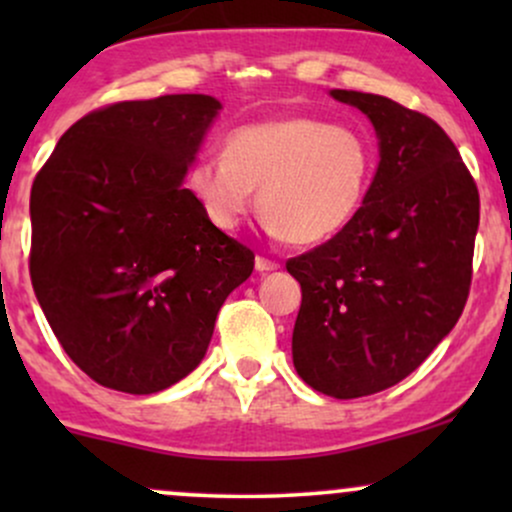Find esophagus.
Listing matches in <instances>:
<instances>
[{
  "mask_svg": "<svg viewBox=\"0 0 512 512\" xmlns=\"http://www.w3.org/2000/svg\"><path fill=\"white\" fill-rule=\"evenodd\" d=\"M255 269L257 272H274V269H279V264H276L274 260H267V257H255Z\"/></svg>",
  "mask_w": 512,
  "mask_h": 512,
  "instance_id": "34e87169",
  "label": "esophagus"
}]
</instances>
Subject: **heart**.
Instances as JSON below:
<instances>
[{
	"mask_svg": "<svg viewBox=\"0 0 512 512\" xmlns=\"http://www.w3.org/2000/svg\"><path fill=\"white\" fill-rule=\"evenodd\" d=\"M373 175L375 151L363 132L281 115L231 129L223 156L192 163L187 190L219 231H236L257 202L272 236L317 245L351 226Z\"/></svg>",
	"mask_w": 512,
	"mask_h": 512,
	"instance_id": "1",
	"label": "heart"
}]
</instances>
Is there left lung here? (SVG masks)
Wrapping results in <instances>:
<instances>
[{"mask_svg": "<svg viewBox=\"0 0 512 512\" xmlns=\"http://www.w3.org/2000/svg\"><path fill=\"white\" fill-rule=\"evenodd\" d=\"M373 122L380 163L349 228L286 262L301 284L293 366L337 399L414 373L460 320L479 228L477 182L431 117L334 88Z\"/></svg>", "mask_w": 512, "mask_h": 512, "instance_id": "obj_1", "label": "left lung"}]
</instances>
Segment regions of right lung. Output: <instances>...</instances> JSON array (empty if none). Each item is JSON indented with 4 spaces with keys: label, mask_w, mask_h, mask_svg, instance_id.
I'll return each mask as SVG.
<instances>
[{
    "label": "right lung",
    "mask_w": 512,
    "mask_h": 512,
    "mask_svg": "<svg viewBox=\"0 0 512 512\" xmlns=\"http://www.w3.org/2000/svg\"><path fill=\"white\" fill-rule=\"evenodd\" d=\"M219 110L202 93L105 105L33 180V291L67 356L110 390L154 395L192 373L255 267L182 187Z\"/></svg>",
    "instance_id": "add662e5"
}]
</instances>
